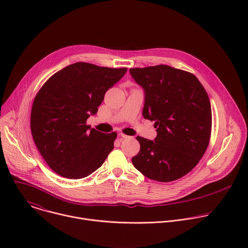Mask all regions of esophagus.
Here are the masks:
<instances>
[{
	"label": "esophagus",
	"mask_w": 248,
	"mask_h": 248,
	"mask_svg": "<svg viewBox=\"0 0 248 248\" xmlns=\"http://www.w3.org/2000/svg\"><path fill=\"white\" fill-rule=\"evenodd\" d=\"M120 136L122 137V138H124V139H126V138H129L130 136H128V135H126V134H124V133H120Z\"/></svg>",
	"instance_id": "1"
}]
</instances>
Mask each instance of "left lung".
Masks as SVG:
<instances>
[{"instance_id":"1","label":"left lung","mask_w":248,"mask_h":248,"mask_svg":"<svg viewBox=\"0 0 248 248\" xmlns=\"http://www.w3.org/2000/svg\"><path fill=\"white\" fill-rule=\"evenodd\" d=\"M145 91L143 117L154 121L155 140L137 136L132 164L146 178L170 183L188 173L203 157L210 141L212 111L198 78L186 70L159 64L129 69Z\"/></svg>"}]
</instances>
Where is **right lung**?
I'll return each instance as SVG.
<instances>
[{
    "label": "right lung",
    "instance_id": "1",
    "mask_svg": "<svg viewBox=\"0 0 248 248\" xmlns=\"http://www.w3.org/2000/svg\"><path fill=\"white\" fill-rule=\"evenodd\" d=\"M126 70L76 62L53 75L35 96L30 116L32 137L56 173L72 180L85 178L114 149L117 132L90 129L86 121L97 113L105 93Z\"/></svg>",
    "mask_w": 248,
    "mask_h": 248
}]
</instances>
